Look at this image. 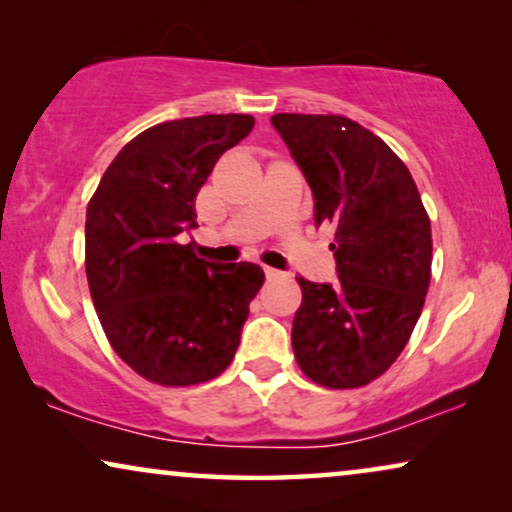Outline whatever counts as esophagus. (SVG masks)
<instances>
[{
    "label": "esophagus",
    "instance_id": "esophagus-1",
    "mask_svg": "<svg viewBox=\"0 0 512 512\" xmlns=\"http://www.w3.org/2000/svg\"><path fill=\"white\" fill-rule=\"evenodd\" d=\"M265 277H268V279H282L284 272H279L275 268H265Z\"/></svg>",
    "mask_w": 512,
    "mask_h": 512
}]
</instances>
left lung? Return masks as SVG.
Segmentation results:
<instances>
[{"mask_svg":"<svg viewBox=\"0 0 512 512\" xmlns=\"http://www.w3.org/2000/svg\"><path fill=\"white\" fill-rule=\"evenodd\" d=\"M314 198V223H331L338 282L303 289L291 345L321 387L373 382L410 340L431 282V223L403 160L345 116L275 114Z\"/></svg>","mask_w":512,"mask_h":512,"instance_id":"left-lung-1","label":"left lung"}]
</instances>
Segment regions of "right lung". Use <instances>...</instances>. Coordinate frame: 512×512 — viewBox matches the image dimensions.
Here are the masks:
<instances>
[{
    "instance_id": "obj_1",
    "label": "right lung",
    "mask_w": 512,
    "mask_h": 512,
    "mask_svg": "<svg viewBox=\"0 0 512 512\" xmlns=\"http://www.w3.org/2000/svg\"><path fill=\"white\" fill-rule=\"evenodd\" d=\"M254 128L249 114L158 123L121 149L86 212V275L111 347L165 387L214 380L230 366L263 286L256 263H212L181 235L216 160Z\"/></svg>"
}]
</instances>
